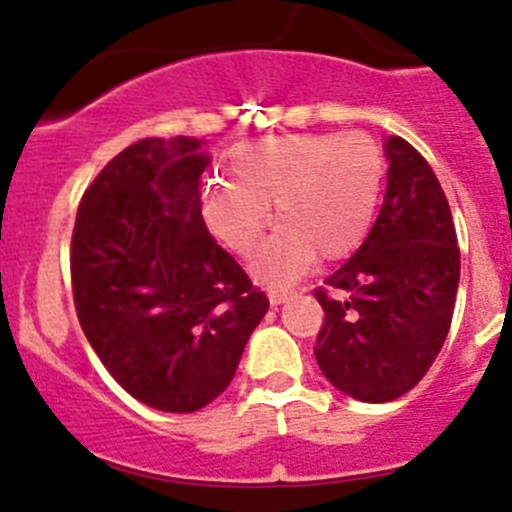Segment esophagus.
Listing matches in <instances>:
<instances>
[{
	"label": "esophagus",
	"mask_w": 512,
	"mask_h": 512,
	"mask_svg": "<svg viewBox=\"0 0 512 512\" xmlns=\"http://www.w3.org/2000/svg\"><path fill=\"white\" fill-rule=\"evenodd\" d=\"M292 295H297L295 290H282V292H270V305L272 307H277V305H282V302H287L290 300Z\"/></svg>",
	"instance_id": "1"
}]
</instances>
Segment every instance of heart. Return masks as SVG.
Returning <instances> with one entry per match:
<instances>
[{"label":"heart","mask_w":512,"mask_h":512,"mask_svg":"<svg viewBox=\"0 0 512 512\" xmlns=\"http://www.w3.org/2000/svg\"><path fill=\"white\" fill-rule=\"evenodd\" d=\"M232 182L202 192V220L235 255L255 252L270 225L282 230L262 247L255 275L267 285L300 277L317 255L342 260L370 235L388 157L362 132H305L245 142L230 155Z\"/></svg>","instance_id":"heart-1"}]
</instances>
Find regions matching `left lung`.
<instances>
[{"instance_id":"1","label":"left lung","mask_w":512,"mask_h":512,"mask_svg":"<svg viewBox=\"0 0 512 512\" xmlns=\"http://www.w3.org/2000/svg\"><path fill=\"white\" fill-rule=\"evenodd\" d=\"M385 155L388 190L370 235L315 290L325 310L317 365L362 403H390L423 380L448 337L460 280L458 235L433 167L403 137H390Z\"/></svg>"}]
</instances>
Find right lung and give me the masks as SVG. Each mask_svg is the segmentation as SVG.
<instances>
[{"instance_id":"add662e5","label":"right lung","mask_w":512,"mask_h":512,"mask_svg":"<svg viewBox=\"0 0 512 512\" xmlns=\"http://www.w3.org/2000/svg\"><path fill=\"white\" fill-rule=\"evenodd\" d=\"M195 137H145L79 202L69 250L79 325L109 375L165 413H195L235 377L270 300L202 220Z\"/></svg>"}]
</instances>
